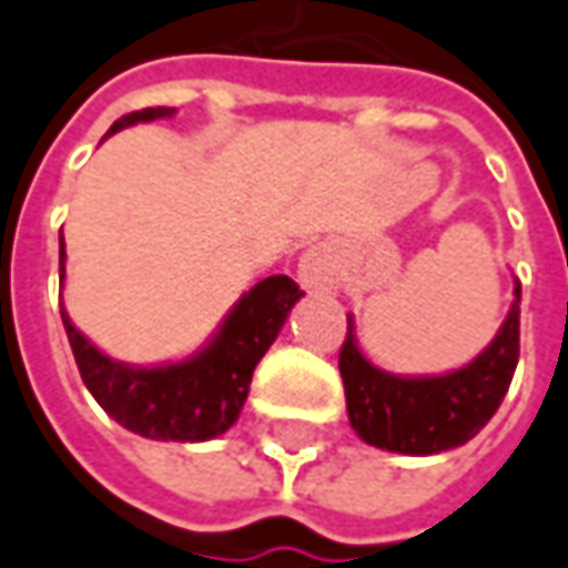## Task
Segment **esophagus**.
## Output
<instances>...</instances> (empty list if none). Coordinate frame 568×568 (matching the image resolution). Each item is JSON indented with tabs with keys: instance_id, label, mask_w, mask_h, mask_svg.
<instances>
[{
	"instance_id": "1",
	"label": "esophagus",
	"mask_w": 568,
	"mask_h": 568,
	"mask_svg": "<svg viewBox=\"0 0 568 568\" xmlns=\"http://www.w3.org/2000/svg\"><path fill=\"white\" fill-rule=\"evenodd\" d=\"M298 283L311 292H329L339 285V266L336 257L329 254V247H307L298 261Z\"/></svg>"
}]
</instances>
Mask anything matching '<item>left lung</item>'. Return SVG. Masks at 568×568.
<instances>
[{
    "label": "left lung",
    "instance_id": "obj_1",
    "mask_svg": "<svg viewBox=\"0 0 568 568\" xmlns=\"http://www.w3.org/2000/svg\"><path fill=\"white\" fill-rule=\"evenodd\" d=\"M518 302L494 336V343L475 362L440 377H399L367 362L355 343V321L339 348V374L345 383V405L355 434L364 443L405 453L434 456L468 443L494 418L518 364Z\"/></svg>",
    "mask_w": 568,
    "mask_h": 568
}]
</instances>
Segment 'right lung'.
I'll return each mask as SVG.
<instances>
[{
  "instance_id": "1",
  "label": "right lung",
  "mask_w": 568,
  "mask_h": 568,
  "mask_svg": "<svg viewBox=\"0 0 568 568\" xmlns=\"http://www.w3.org/2000/svg\"><path fill=\"white\" fill-rule=\"evenodd\" d=\"M175 109L150 106L122 115L106 134L138 122L169 119ZM59 280L65 283V242L59 247ZM304 292L288 276H266L229 311L220 333L191 358L156 367L112 362L84 333L74 329L65 307L62 323L90 396L131 434L148 440L204 443L225 434L247 399L257 362L280 336L292 304Z\"/></svg>"
}]
</instances>
